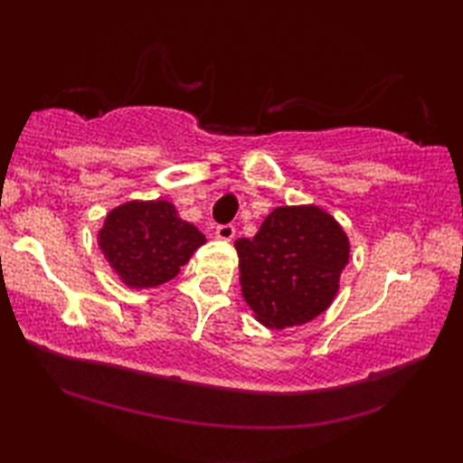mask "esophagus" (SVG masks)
Masks as SVG:
<instances>
[{
  "instance_id": "34e87169",
  "label": "esophagus",
  "mask_w": 463,
  "mask_h": 463,
  "mask_svg": "<svg viewBox=\"0 0 463 463\" xmlns=\"http://www.w3.org/2000/svg\"><path fill=\"white\" fill-rule=\"evenodd\" d=\"M216 239L221 241H231L234 237V226L232 224H221L216 226Z\"/></svg>"
}]
</instances>
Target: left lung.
Segmentation results:
<instances>
[{
	"label": "left lung",
	"instance_id": "left-lung-1",
	"mask_svg": "<svg viewBox=\"0 0 463 463\" xmlns=\"http://www.w3.org/2000/svg\"><path fill=\"white\" fill-rule=\"evenodd\" d=\"M241 292L268 328L300 326L331 307L349 263V237L315 203L279 206L253 239L234 241Z\"/></svg>",
	"mask_w": 463,
	"mask_h": 463
}]
</instances>
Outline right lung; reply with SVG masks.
I'll list each match as a JSON object with an SVG mask.
<instances>
[{
    "instance_id": "1",
    "label": "right lung",
    "mask_w": 463,
    "mask_h": 463,
    "mask_svg": "<svg viewBox=\"0 0 463 463\" xmlns=\"http://www.w3.org/2000/svg\"><path fill=\"white\" fill-rule=\"evenodd\" d=\"M206 237L182 221L167 200H130L106 214L98 245L109 268L130 289L174 279Z\"/></svg>"
}]
</instances>
